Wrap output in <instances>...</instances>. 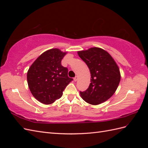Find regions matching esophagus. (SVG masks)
Wrapping results in <instances>:
<instances>
[{
    "label": "esophagus",
    "mask_w": 148,
    "mask_h": 148,
    "mask_svg": "<svg viewBox=\"0 0 148 148\" xmlns=\"http://www.w3.org/2000/svg\"><path fill=\"white\" fill-rule=\"evenodd\" d=\"M78 76H76V77L73 78V79H74V81L75 82H77V80H78Z\"/></svg>",
    "instance_id": "34e87169"
}]
</instances>
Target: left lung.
Instances as JSON below:
<instances>
[{
	"label": "left lung",
	"instance_id": "1",
	"mask_svg": "<svg viewBox=\"0 0 148 148\" xmlns=\"http://www.w3.org/2000/svg\"><path fill=\"white\" fill-rule=\"evenodd\" d=\"M91 73V83L84 91H79L84 101L97 105L108 100L117 89L120 81L119 67L109 53L102 49L92 47L78 51Z\"/></svg>",
	"mask_w": 148,
	"mask_h": 148
}]
</instances>
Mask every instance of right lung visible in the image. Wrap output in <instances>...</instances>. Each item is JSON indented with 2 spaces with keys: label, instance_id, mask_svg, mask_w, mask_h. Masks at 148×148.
<instances>
[{
  "label": "right lung",
  "instance_id": "right-lung-1",
  "mask_svg": "<svg viewBox=\"0 0 148 148\" xmlns=\"http://www.w3.org/2000/svg\"><path fill=\"white\" fill-rule=\"evenodd\" d=\"M66 52L52 49L42 53L31 65L27 73L28 86L33 96L44 104L59 99L73 78L68 77V69L61 61Z\"/></svg>",
  "mask_w": 148,
  "mask_h": 148
}]
</instances>
